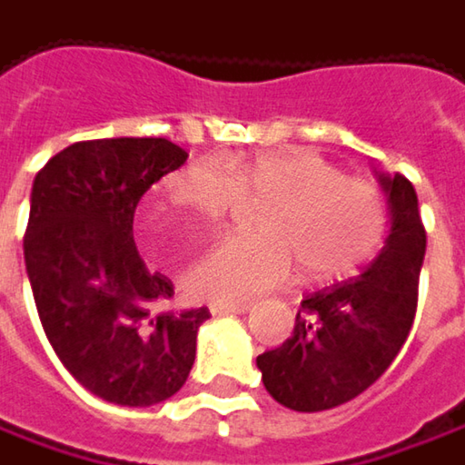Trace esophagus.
Listing matches in <instances>:
<instances>
[{
    "instance_id": "obj_1",
    "label": "esophagus",
    "mask_w": 465,
    "mask_h": 465,
    "mask_svg": "<svg viewBox=\"0 0 465 465\" xmlns=\"http://www.w3.org/2000/svg\"><path fill=\"white\" fill-rule=\"evenodd\" d=\"M252 304L250 302H213L211 304V312L213 314H244L250 310Z\"/></svg>"
}]
</instances>
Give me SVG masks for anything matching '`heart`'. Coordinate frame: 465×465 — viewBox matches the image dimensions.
<instances>
[{
  "label": "heart",
  "mask_w": 465,
  "mask_h": 465,
  "mask_svg": "<svg viewBox=\"0 0 465 465\" xmlns=\"http://www.w3.org/2000/svg\"><path fill=\"white\" fill-rule=\"evenodd\" d=\"M169 200L190 221L215 229L242 200L260 203L257 233L213 244L184 275L203 302H244L292 278L333 281L367 265L388 233V200L380 184L346 176L333 161L304 148L194 161L169 184Z\"/></svg>",
  "instance_id": "heart-1"
}]
</instances>
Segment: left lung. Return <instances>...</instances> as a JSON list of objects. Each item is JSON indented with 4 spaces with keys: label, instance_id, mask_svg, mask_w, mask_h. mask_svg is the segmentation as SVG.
Wrapping results in <instances>:
<instances>
[{
    "label": "left lung",
    "instance_id": "obj_1",
    "mask_svg": "<svg viewBox=\"0 0 465 465\" xmlns=\"http://www.w3.org/2000/svg\"><path fill=\"white\" fill-rule=\"evenodd\" d=\"M391 233L361 275L304 296L293 333L257 356L265 391L293 411H328L364 393L406 343L419 302L427 232L414 184L382 176Z\"/></svg>",
    "mask_w": 465,
    "mask_h": 465
}]
</instances>
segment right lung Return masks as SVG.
<instances>
[{"label":"right lung","instance_id":"add662e5","mask_svg":"<svg viewBox=\"0 0 465 465\" xmlns=\"http://www.w3.org/2000/svg\"><path fill=\"white\" fill-rule=\"evenodd\" d=\"M187 155L166 137L80 140L33 182L23 252L44 333L83 388L119 406L172 398L211 317L166 310L173 283L132 239L140 197Z\"/></svg>","mask_w":465,"mask_h":465}]
</instances>
